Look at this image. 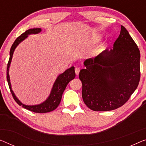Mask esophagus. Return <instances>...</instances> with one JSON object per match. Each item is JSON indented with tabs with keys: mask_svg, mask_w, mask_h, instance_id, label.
Listing matches in <instances>:
<instances>
[{
	"mask_svg": "<svg viewBox=\"0 0 146 146\" xmlns=\"http://www.w3.org/2000/svg\"><path fill=\"white\" fill-rule=\"evenodd\" d=\"M75 74H76V75H79V71H80V69L79 68V67H76V68L75 69Z\"/></svg>",
	"mask_w": 146,
	"mask_h": 146,
	"instance_id": "1",
	"label": "esophagus"
}]
</instances>
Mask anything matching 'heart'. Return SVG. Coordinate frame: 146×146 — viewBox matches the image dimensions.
<instances>
[{
	"label": "heart",
	"mask_w": 146,
	"mask_h": 146,
	"mask_svg": "<svg viewBox=\"0 0 146 146\" xmlns=\"http://www.w3.org/2000/svg\"><path fill=\"white\" fill-rule=\"evenodd\" d=\"M100 39H101V37H97V38L96 39V41L97 42V41H99L100 40Z\"/></svg>",
	"instance_id": "heart-1"
}]
</instances>
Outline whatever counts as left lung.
Returning <instances> with one entry per match:
<instances>
[{"instance_id": "obj_1", "label": "left lung", "mask_w": 146, "mask_h": 146, "mask_svg": "<svg viewBox=\"0 0 146 146\" xmlns=\"http://www.w3.org/2000/svg\"><path fill=\"white\" fill-rule=\"evenodd\" d=\"M140 59L138 46L121 25L113 48L86 60L85 68L80 71L82 97L87 107L96 111H106L123 106L140 82Z\"/></svg>"}]
</instances>
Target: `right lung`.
<instances>
[{
	"mask_svg": "<svg viewBox=\"0 0 146 146\" xmlns=\"http://www.w3.org/2000/svg\"><path fill=\"white\" fill-rule=\"evenodd\" d=\"M41 29L40 28H34V29H30L27 30L25 33H23L17 37L14 42L13 43L10 48V58L8 61L7 65V70H6V78H7V81L9 86L10 92L12 93V95L14 98V100L17 102L18 105L22 106L23 108L26 110L31 111L35 113H48L52 111H54L55 109L58 108L62 100V94L64 91L66 89L67 84L71 81V80L73 79L75 77V67H71L70 68L67 69V70L62 74H60L56 79L55 82H54L53 87H52L50 94L48 98L46 99V100L44 101L43 103L38 105L35 106H27L25 104H23L17 98L16 95L14 94V92L11 88V84L10 80V76H9V67L10 66L11 61H12V56L14 54V50L16 49L17 46L20 43L21 41H23L25 38L28 36L29 35L31 34H37L40 33Z\"/></svg>",
	"mask_w": 146,
	"mask_h": 146,
	"instance_id": "add662e5",
	"label": "right lung"
}]
</instances>
